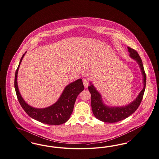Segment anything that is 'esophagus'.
Segmentation results:
<instances>
[{
  "label": "esophagus",
  "instance_id": "esophagus-1",
  "mask_svg": "<svg viewBox=\"0 0 159 159\" xmlns=\"http://www.w3.org/2000/svg\"><path fill=\"white\" fill-rule=\"evenodd\" d=\"M83 84H84V87H85V89H86V88H87V87H88V86H89V82H88L87 80H86L85 78H84V79H83Z\"/></svg>",
  "mask_w": 159,
  "mask_h": 159
}]
</instances>
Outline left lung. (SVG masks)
I'll return each instance as SVG.
<instances>
[{
	"label": "left lung",
	"instance_id": "left-lung-1",
	"mask_svg": "<svg viewBox=\"0 0 159 159\" xmlns=\"http://www.w3.org/2000/svg\"><path fill=\"white\" fill-rule=\"evenodd\" d=\"M129 56L138 63L143 76V83L144 87L140 91L138 96L130 103L123 106H109L103 101L102 95L96 90L95 87L90 83L89 90L91 96V108L95 117L104 122L115 123L120 121L131 115L138 109L144 93L146 84V75L143 62L137 52L128 47Z\"/></svg>",
	"mask_w": 159,
	"mask_h": 159
}]
</instances>
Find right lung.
I'll list each match as a JSON object with an SVG mask.
<instances>
[{
    "instance_id": "right-lung-1",
    "label": "right lung",
    "mask_w": 159,
    "mask_h": 159,
    "mask_svg": "<svg viewBox=\"0 0 159 159\" xmlns=\"http://www.w3.org/2000/svg\"><path fill=\"white\" fill-rule=\"evenodd\" d=\"M26 52L22 56L19 65L16 70L14 81L16 94L21 107L28 116L40 122L53 125L65 123L68 120L73 111L76 97L84 90L82 79H78L66 85L57 101L50 106L42 109L33 107L28 104L21 96L17 83L19 68Z\"/></svg>"
}]
</instances>
